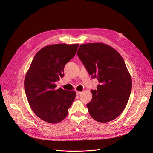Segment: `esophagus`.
<instances>
[{"instance_id": "34e87169", "label": "esophagus", "mask_w": 153, "mask_h": 153, "mask_svg": "<svg viewBox=\"0 0 153 153\" xmlns=\"http://www.w3.org/2000/svg\"><path fill=\"white\" fill-rule=\"evenodd\" d=\"M76 94H77V95H79V94H82V92H80V91H76Z\"/></svg>"}]
</instances>
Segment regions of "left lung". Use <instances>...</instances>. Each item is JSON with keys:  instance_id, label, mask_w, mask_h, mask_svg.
Masks as SVG:
<instances>
[{"instance_id": "left-lung-1", "label": "left lung", "mask_w": 153, "mask_h": 153, "mask_svg": "<svg viewBox=\"0 0 153 153\" xmlns=\"http://www.w3.org/2000/svg\"><path fill=\"white\" fill-rule=\"evenodd\" d=\"M87 71L99 85L91 90L86 104L90 116L99 122L117 118L124 110L132 88V80L125 62L113 48L103 43L81 45L77 53Z\"/></svg>"}]
</instances>
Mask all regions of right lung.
<instances>
[{
	"label": "right lung",
	"instance_id": "right-lung-1",
	"mask_svg": "<svg viewBox=\"0 0 153 153\" xmlns=\"http://www.w3.org/2000/svg\"><path fill=\"white\" fill-rule=\"evenodd\" d=\"M79 43L51 45L35 55L24 81L27 98L35 114L50 123L61 122L67 117L75 99V91L60 88L55 82L64 76V67L76 54Z\"/></svg>",
	"mask_w": 153,
	"mask_h": 153
}]
</instances>
